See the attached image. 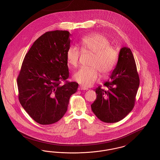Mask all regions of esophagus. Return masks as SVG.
Instances as JSON below:
<instances>
[{
  "instance_id": "1",
  "label": "esophagus",
  "mask_w": 160,
  "mask_h": 160,
  "mask_svg": "<svg viewBox=\"0 0 160 160\" xmlns=\"http://www.w3.org/2000/svg\"><path fill=\"white\" fill-rule=\"evenodd\" d=\"M78 89L79 90V91H82V90H86V91H87V90H88V89L87 88H84L83 86H80L79 87H78Z\"/></svg>"
}]
</instances>
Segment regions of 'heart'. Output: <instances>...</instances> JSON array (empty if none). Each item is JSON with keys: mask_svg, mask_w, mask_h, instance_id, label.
<instances>
[{"mask_svg": "<svg viewBox=\"0 0 160 160\" xmlns=\"http://www.w3.org/2000/svg\"><path fill=\"white\" fill-rule=\"evenodd\" d=\"M82 50L93 54L90 65L92 67H82L74 75V79L85 87H89L98 78V72L102 77L108 76L114 69L118 52L110 46L109 40L102 34L92 33L84 37L80 41ZM80 52L76 46H70L66 53L69 65L76 67L78 65Z\"/></svg>", "mask_w": 160, "mask_h": 160, "instance_id": "obj_1", "label": "heart"}]
</instances>
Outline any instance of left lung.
Instances as JSON below:
<instances>
[{"label":"left lung","instance_id":"left-lung-1","mask_svg":"<svg viewBox=\"0 0 160 160\" xmlns=\"http://www.w3.org/2000/svg\"><path fill=\"white\" fill-rule=\"evenodd\" d=\"M139 84L134 56L129 48L123 47L110 78L104 83L105 88L94 90L97 96L92 104V112L102 122L120 121L134 106Z\"/></svg>","mask_w":160,"mask_h":160}]
</instances>
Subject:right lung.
I'll return each mask as SVG.
<instances>
[{
	"mask_svg": "<svg viewBox=\"0 0 160 160\" xmlns=\"http://www.w3.org/2000/svg\"><path fill=\"white\" fill-rule=\"evenodd\" d=\"M71 34L67 31L47 32L33 42L26 53L17 78L18 98L25 111L41 125L59 121L67 111L76 82L69 77L66 53Z\"/></svg>",
	"mask_w": 160,
	"mask_h": 160,
	"instance_id": "1",
	"label": "right lung"
}]
</instances>
